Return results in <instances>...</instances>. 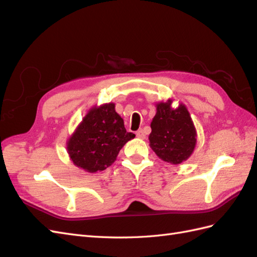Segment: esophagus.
Returning a JSON list of instances; mask_svg holds the SVG:
<instances>
[{
    "label": "esophagus",
    "instance_id": "esophagus-1",
    "mask_svg": "<svg viewBox=\"0 0 257 257\" xmlns=\"http://www.w3.org/2000/svg\"><path fill=\"white\" fill-rule=\"evenodd\" d=\"M136 136L138 138H141V139H145L146 138V134H145V132L143 130H138L136 132Z\"/></svg>",
    "mask_w": 257,
    "mask_h": 257
}]
</instances>
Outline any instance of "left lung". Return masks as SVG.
I'll return each instance as SVG.
<instances>
[{"label":"left lung","instance_id":"8db88e82","mask_svg":"<svg viewBox=\"0 0 257 257\" xmlns=\"http://www.w3.org/2000/svg\"><path fill=\"white\" fill-rule=\"evenodd\" d=\"M173 99L155 104L157 113L151 122L149 142L158 157L170 164L188 160L196 146V128L184 104L172 107Z\"/></svg>","mask_w":257,"mask_h":257}]
</instances>
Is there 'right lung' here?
<instances>
[{"instance_id": "obj_1", "label": "right lung", "mask_w": 257, "mask_h": 257, "mask_svg": "<svg viewBox=\"0 0 257 257\" xmlns=\"http://www.w3.org/2000/svg\"><path fill=\"white\" fill-rule=\"evenodd\" d=\"M114 107L113 103L93 106L67 139L68 157L77 167L91 174L102 172L115 161L122 147L135 137L126 132Z\"/></svg>"}]
</instances>
